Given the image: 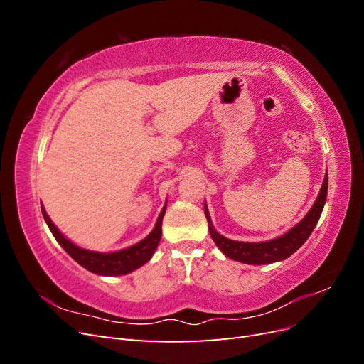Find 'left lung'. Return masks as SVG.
<instances>
[{"mask_svg": "<svg viewBox=\"0 0 364 364\" xmlns=\"http://www.w3.org/2000/svg\"><path fill=\"white\" fill-rule=\"evenodd\" d=\"M326 191L328 176H325L321 193H318L313 208L310 209V213L305 215V218L301 220V222L291 230H289L287 234L270 241H264V243H241V241H234L220 235L211 223V218H209L205 205V215L209 225V234H211V238L214 240L217 247L230 259H235L245 264H257V266H259V264L282 261L299 249L305 243L306 238L311 235L316 223L318 222V218H321L322 209L326 200Z\"/></svg>", "mask_w": 364, "mask_h": 364, "instance_id": "8db88e82", "label": "left lung"}]
</instances>
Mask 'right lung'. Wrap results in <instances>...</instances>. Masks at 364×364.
Masks as SVG:
<instances>
[{
	"mask_svg": "<svg viewBox=\"0 0 364 364\" xmlns=\"http://www.w3.org/2000/svg\"><path fill=\"white\" fill-rule=\"evenodd\" d=\"M165 208H167V205L162 208V211L158 217V222L155 225V229L151 230L149 237L139 241V243L135 246L127 247L119 252H112V253L91 252L73 245L71 241L68 238H65L59 232V229L53 225V222L43 208H42V215L46 218V222L53 232L54 238L58 240V243L65 249V252H67L74 261L79 262L82 267L95 274H103V277H118V274H126L136 270L138 267L142 266V264H146L151 258L153 253H155L162 235V218L165 214Z\"/></svg>",
	"mask_w": 364,
	"mask_h": 364,
	"instance_id": "add662e5",
	"label": "right lung"
}]
</instances>
